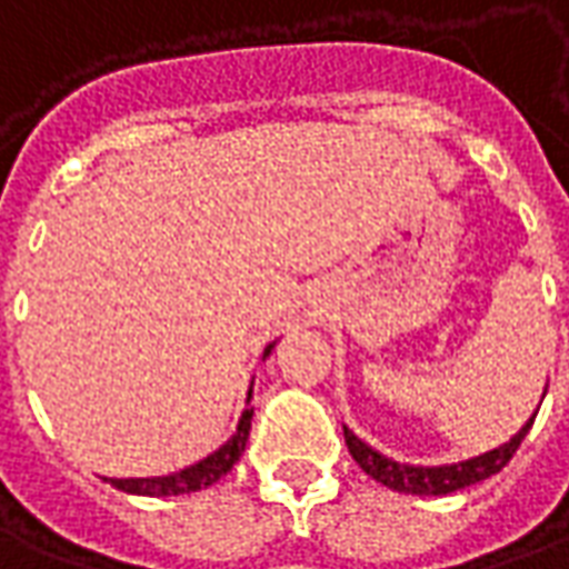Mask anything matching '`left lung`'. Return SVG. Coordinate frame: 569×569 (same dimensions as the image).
<instances>
[{"mask_svg":"<svg viewBox=\"0 0 569 569\" xmlns=\"http://www.w3.org/2000/svg\"><path fill=\"white\" fill-rule=\"evenodd\" d=\"M533 419L523 425L518 435L511 437L508 443H502V447L483 452V456H475V459H468V462L437 465V468L395 462V459H388V456H381V452H376L372 447H367V443H363L360 437H353L348 428H345V443H348V452L353 456V462L360 465L369 478L385 483L388 490L412 492V496H447V492L465 490V487H471V483L487 480L492 478L496 471H502L508 465V459L518 452L520 440L527 437Z\"/></svg>","mask_w":569,"mask_h":569,"instance_id":"8db88e82","label":"left lung"}]
</instances>
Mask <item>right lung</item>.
<instances>
[{"label": "right lung", "mask_w": 569, "mask_h": 569, "mask_svg": "<svg viewBox=\"0 0 569 569\" xmlns=\"http://www.w3.org/2000/svg\"><path fill=\"white\" fill-rule=\"evenodd\" d=\"M273 348V345H271ZM271 348L264 353H271ZM249 428H252V409H246L243 419L237 425V435L230 437L228 443L216 450L212 456H206L202 462L190 465L184 471H174L166 478H107L117 490L134 492V496H181V492H197L212 487L218 478H224L230 468L237 465V459L243 456L246 440H249Z\"/></svg>", "instance_id": "right-lung-1"}]
</instances>
